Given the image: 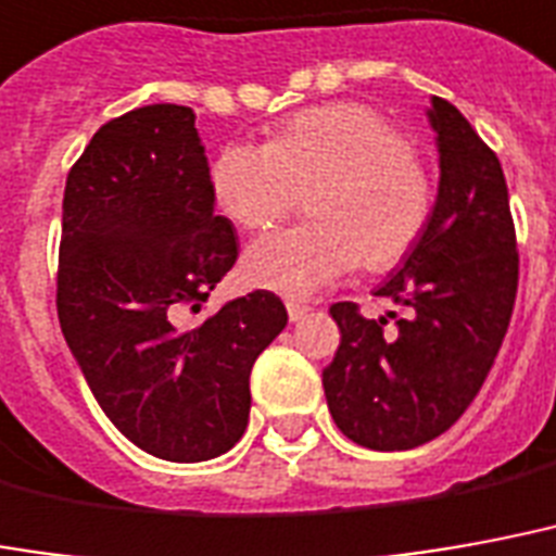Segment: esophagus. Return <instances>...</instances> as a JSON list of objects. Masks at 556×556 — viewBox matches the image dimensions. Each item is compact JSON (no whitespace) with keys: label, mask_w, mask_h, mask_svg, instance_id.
I'll return each mask as SVG.
<instances>
[{"label":"esophagus","mask_w":556,"mask_h":556,"mask_svg":"<svg viewBox=\"0 0 556 556\" xmlns=\"http://www.w3.org/2000/svg\"><path fill=\"white\" fill-rule=\"evenodd\" d=\"M309 315V309L306 306H300V303H289V318L291 320H303Z\"/></svg>","instance_id":"obj_1"}]
</instances>
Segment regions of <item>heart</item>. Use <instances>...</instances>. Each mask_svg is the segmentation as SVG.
<instances>
[{"mask_svg":"<svg viewBox=\"0 0 556 556\" xmlns=\"http://www.w3.org/2000/svg\"><path fill=\"white\" fill-rule=\"evenodd\" d=\"M212 194L250 232L289 217L306 194V224L247 250L244 277L289 300H309L359 262L389 270L421 241L435 191L409 141L359 102L306 109L267 143H229L212 164Z\"/></svg>","mask_w":556,"mask_h":556,"instance_id":"b5f03b06","label":"heart"}]
</instances>
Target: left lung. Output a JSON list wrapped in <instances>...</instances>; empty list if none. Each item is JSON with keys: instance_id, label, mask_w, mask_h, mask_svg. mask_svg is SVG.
Wrapping results in <instances>:
<instances>
[{"instance_id": "8db88e82", "label": "left lung", "mask_w": 556, "mask_h": 556, "mask_svg": "<svg viewBox=\"0 0 556 556\" xmlns=\"http://www.w3.org/2000/svg\"><path fill=\"white\" fill-rule=\"evenodd\" d=\"M439 150L433 217L374 291L404 318L332 303L341 344L324 368L332 421L356 445L409 451L459 421L495 365L519 289L507 179L497 155L442 97L427 109Z\"/></svg>"}]
</instances>
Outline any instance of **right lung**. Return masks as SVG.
Instances as JSON below:
<instances>
[{
  "label": "right lung",
  "instance_id": "1",
  "mask_svg": "<svg viewBox=\"0 0 556 556\" xmlns=\"http://www.w3.org/2000/svg\"><path fill=\"white\" fill-rule=\"evenodd\" d=\"M185 105H143L100 126L64 188L59 320L90 392L129 442L170 463L226 454L250 418L253 362L289 324L270 291L236 298L194 330L236 265L208 159Z\"/></svg>",
  "mask_w": 556,
  "mask_h": 556
}]
</instances>
